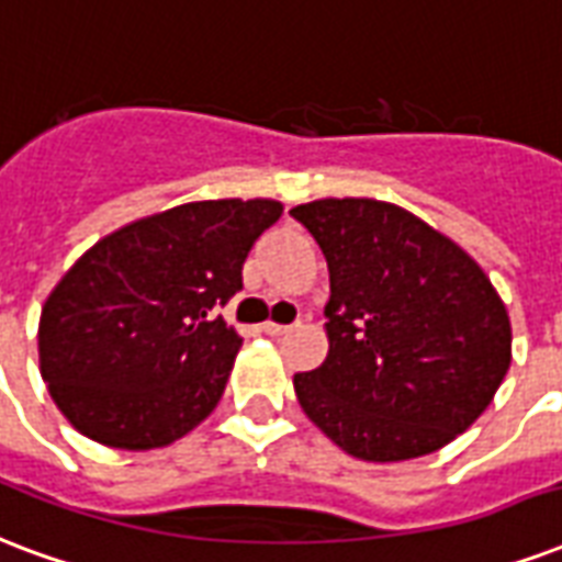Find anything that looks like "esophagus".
<instances>
[{
    "label": "esophagus",
    "mask_w": 562,
    "mask_h": 562,
    "mask_svg": "<svg viewBox=\"0 0 562 562\" xmlns=\"http://www.w3.org/2000/svg\"><path fill=\"white\" fill-rule=\"evenodd\" d=\"M263 335H269V337H281V335H286V331H290V326H281V323H272V319H269V323H263Z\"/></svg>",
    "instance_id": "obj_1"
}]
</instances>
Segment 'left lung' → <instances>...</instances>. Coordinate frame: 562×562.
I'll list each match as a JSON object with an SVG mask.
<instances>
[{
    "mask_svg": "<svg viewBox=\"0 0 562 562\" xmlns=\"http://www.w3.org/2000/svg\"><path fill=\"white\" fill-rule=\"evenodd\" d=\"M290 216L328 263V356L296 373L299 406L349 457L436 453L486 412L513 328L486 272L408 210L323 198Z\"/></svg>",
    "mask_w": 562,
    "mask_h": 562,
    "instance_id": "1",
    "label": "left lung"
}]
</instances>
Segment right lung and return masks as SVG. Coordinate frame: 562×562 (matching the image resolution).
<instances>
[{
  "label": "right lung",
  "instance_id": "1",
  "mask_svg": "<svg viewBox=\"0 0 562 562\" xmlns=\"http://www.w3.org/2000/svg\"><path fill=\"white\" fill-rule=\"evenodd\" d=\"M284 206L195 201L138 218L79 257L46 299L41 376L61 415L117 450H154L195 429L225 394L243 337L218 307Z\"/></svg>",
  "mask_w": 562,
  "mask_h": 562
}]
</instances>
